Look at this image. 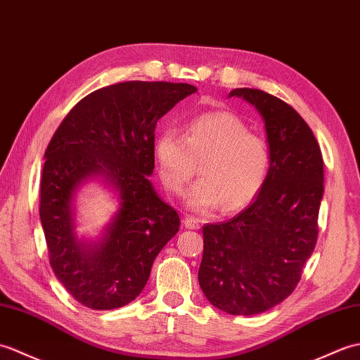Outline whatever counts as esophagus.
<instances>
[{"label":"esophagus","instance_id":"1","mask_svg":"<svg viewBox=\"0 0 360 360\" xmlns=\"http://www.w3.org/2000/svg\"><path fill=\"white\" fill-rule=\"evenodd\" d=\"M183 221H185V226L188 229H198V228H200V223H202L200 219L195 217V215H186L185 220H183Z\"/></svg>","mask_w":360,"mask_h":360}]
</instances>
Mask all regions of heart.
<instances>
[{"label": "heart", "mask_w": 360, "mask_h": 360, "mask_svg": "<svg viewBox=\"0 0 360 360\" xmlns=\"http://www.w3.org/2000/svg\"><path fill=\"white\" fill-rule=\"evenodd\" d=\"M160 179L172 194H181L202 162L200 174L186 193V205L198 212L226 211L250 203L266 179L268 140L250 131L242 118L217 110L194 118L186 135L166 131L154 146Z\"/></svg>", "instance_id": "heart-1"}]
</instances>
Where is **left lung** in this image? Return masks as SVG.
I'll return each instance as SVG.
<instances>
[{
    "label": "left lung",
    "mask_w": 360,
    "mask_h": 360,
    "mask_svg": "<svg viewBox=\"0 0 360 360\" xmlns=\"http://www.w3.org/2000/svg\"><path fill=\"white\" fill-rule=\"evenodd\" d=\"M265 123L271 162L252 205L228 221L203 226L198 283L215 308L252 316L294 291L317 240L323 160L313 131L281 98L240 87Z\"/></svg>",
    "instance_id": "obj_1"
}]
</instances>
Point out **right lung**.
<instances>
[{"label":"right lung","instance_id":"1","mask_svg":"<svg viewBox=\"0 0 360 360\" xmlns=\"http://www.w3.org/2000/svg\"><path fill=\"white\" fill-rule=\"evenodd\" d=\"M197 92L186 83L124 82L101 87L72 108L46 149L39 219L55 276L82 305L114 309L145 288L180 219L158 197L154 139L160 118ZM97 179L116 194L119 210L94 241L76 234L75 198Z\"/></svg>","mask_w":360,"mask_h":360}]
</instances>
